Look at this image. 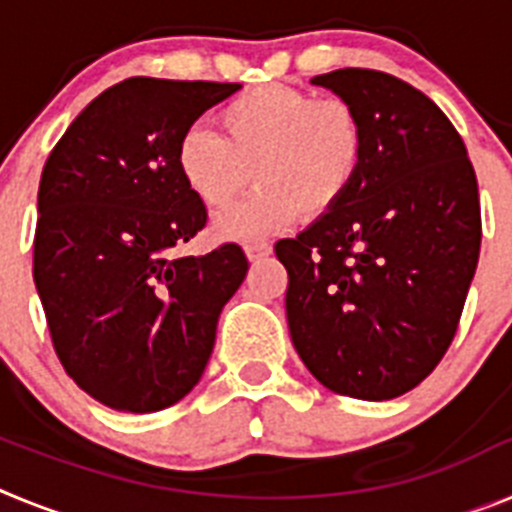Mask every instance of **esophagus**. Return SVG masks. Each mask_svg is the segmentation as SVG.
I'll return each mask as SVG.
<instances>
[{
    "label": "esophagus",
    "mask_w": 512,
    "mask_h": 512,
    "mask_svg": "<svg viewBox=\"0 0 512 512\" xmlns=\"http://www.w3.org/2000/svg\"><path fill=\"white\" fill-rule=\"evenodd\" d=\"M271 253V246L269 243H264V241H251V243H246V256L251 261H259V259H264V256H269Z\"/></svg>",
    "instance_id": "34e87169"
}]
</instances>
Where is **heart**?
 Listing matches in <instances>:
<instances>
[{
    "label": "heart",
    "instance_id": "b5f03b06",
    "mask_svg": "<svg viewBox=\"0 0 512 512\" xmlns=\"http://www.w3.org/2000/svg\"><path fill=\"white\" fill-rule=\"evenodd\" d=\"M217 125L223 138L205 128L184 130L176 171L207 210L228 207L251 176L259 182L246 202L217 217V233L228 238H264L297 215H328L364 169V117L343 97L264 84L230 99Z\"/></svg>",
    "mask_w": 512,
    "mask_h": 512
}]
</instances>
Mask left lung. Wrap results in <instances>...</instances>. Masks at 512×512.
<instances>
[{
	"mask_svg": "<svg viewBox=\"0 0 512 512\" xmlns=\"http://www.w3.org/2000/svg\"><path fill=\"white\" fill-rule=\"evenodd\" d=\"M312 84L356 104L366 158L336 210L274 246L289 333L328 390L392 400L456 336L482 243L477 176L449 117L408 81L338 69Z\"/></svg>",
	"mask_w": 512,
	"mask_h": 512,
	"instance_id": "left-lung-1",
	"label": "left lung"
}]
</instances>
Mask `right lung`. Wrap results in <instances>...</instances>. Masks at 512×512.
Listing matches in <instances>:
<instances>
[{
    "label": "right lung",
    "instance_id": "add662e5",
    "mask_svg": "<svg viewBox=\"0 0 512 512\" xmlns=\"http://www.w3.org/2000/svg\"><path fill=\"white\" fill-rule=\"evenodd\" d=\"M238 89L133 76L92 99L45 161L35 287L63 369L107 408L153 413L182 400L246 279L238 243L176 253L207 225L176 171V143Z\"/></svg>",
    "mask_w": 512,
    "mask_h": 512
}]
</instances>
